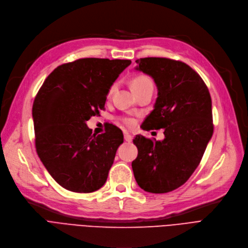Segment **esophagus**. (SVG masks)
I'll list each match as a JSON object with an SVG mask.
<instances>
[{"label":"esophagus","mask_w":248,"mask_h":248,"mask_svg":"<svg viewBox=\"0 0 248 248\" xmlns=\"http://www.w3.org/2000/svg\"><path fill=\"white\" fill-rule=\"evenodd\" d=\"M124 139H125V141H127V142H131L132 135L129 134L128 132H124Z\"/></svg>","instance_id":"34e87169"}]
</instances>
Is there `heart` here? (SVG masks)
I'll list each match as a JSON object with an SVG mask.
<instances>
[{
	"label": "heart",
	"mask_w": 248,
	"mask_h": 248,
	"mask_svg": "<svg viewBox=\"0 0 248 248\" xmlns=\"http://www.w3.org/2000/svg\"><path fill=\"white\" fill-rule=\"evenodd\" d=\"M115 86H112L110 91H109V96L113 93ZM131 89L135 93L140 92L145 89H153V81L152 79L146 76V75H136L132 78L131 79ZM122 122L126 126H132L133 125V120L130 119V118H123Z\"/></svg>",
	"instance_id": "b5f03b06"
}]
</instances>
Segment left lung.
Listing matches in <instances>:
<instances>
[{
  "mask_svg": "<svg viewBox=\"0 0 248 248\" xmlns=\"http://www.w3.org/2000/svg\"><path fill=\"white\" fill-rule=\"evenodd\" d=\"M136 69L155 79V109L141 125L144 130L163 128L164 139L137 135L134 178L142 190L163 194L183 186L201 161L213 135L209 90L202 78L185 62L164 57L136 61Z\"/></svg>",
  "mask_w": 248,
  "mask_h": 248,
  "instance_id": "obj_1",
  "label": "left lung"
}]
</instances>
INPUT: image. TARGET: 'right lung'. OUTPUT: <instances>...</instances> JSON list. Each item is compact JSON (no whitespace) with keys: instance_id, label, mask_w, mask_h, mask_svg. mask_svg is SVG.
Listing matches in <instances>:
<instances>
[{"instance_id":"right-lung-1","label":"right lung","mask_w":248,"mask_h":248,"mask_svg":"<svg viewBox=\"0 0 248 248\" xmlns=\"http://www.w3.org/2000/svg\"><path fill=\"white\" fill-rule=\"evenodd\" d=\"M129 60L80 58L57 66L35 97V146L54 181L68 191L92 193L107 181L123 133L111 125L92 135L87 121L105 109L113 82Z\"/></svg>"}]
</instances>
